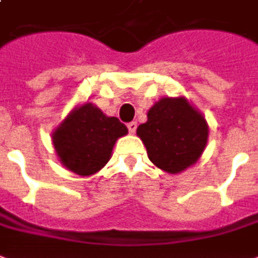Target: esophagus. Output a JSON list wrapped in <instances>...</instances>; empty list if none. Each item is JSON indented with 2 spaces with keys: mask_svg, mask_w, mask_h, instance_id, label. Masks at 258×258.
I'll list each match as a JSON object with an SVG mask.
<instances>
[{
  "mask_svg": "<svg viewBox=\"0 0 258 258\" xmlns=\"http://www.w3.org/2000/svg\"><path fill=\"white\" fill-rule=\"evenodd\" d=\"M127 129H129V132H131V133H135L137 129V122H135V121L129 122V123H127Z\"/></svg>",
  "mask_w": 258,
  "mask_h": 258,
  "instance_id": "esophagus-1",
  "label": "esophagus"
}]
</instances>
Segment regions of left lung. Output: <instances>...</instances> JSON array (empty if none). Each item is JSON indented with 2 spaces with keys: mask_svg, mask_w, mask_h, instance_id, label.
<instances>
[{
  "mask_svg": "<svg viewBox=\"0 0 258 258\" xmlns=\"http://www.w3.org/2000/svg\"><path fill=\"white\" fill-rule=\"evenodd\" d=\"M147 116V122L137 127V136L157 168L176 174L198 161L208 143L209 126L187 99L163 97Z\"/></svg>",
  "mask_w": 258,
  "mask_h": 258,
  "instance_id": "left-lung-1",
  "label": "left lung"
}]
</instances>
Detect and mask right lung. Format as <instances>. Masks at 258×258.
Segmentation results:
<instances>
[{
  "mask_svg": "<svg viewBox=\"0 0 258 258\" xmlns=\"http://www.w3.org/2000/svg\"><path fill=\"white\" fill-rule=\"evenodd\" d=\"M127 127L115 116H107L92 103H85L66 116L52 135L60 162L80 176L99 172L111 158L114 144Z\"/></svg>",
  "mask_w": 258,
  "mask_h": 258,
  "instance_id": "add662e5",
  "label": "right lung"
}]
</instances>
